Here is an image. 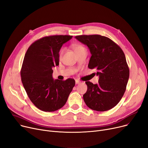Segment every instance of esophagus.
Returning a JSON list of instances; mask_svg holds the SVG:
<instances>
[{
    "mask_svg": "<svg viewBox=\"0 0 148 148\" xmlns=\"http://www.w3.org/2000/svg\"><path fill=\"white\" fill-rule=\"evenodd\" d=\"M81 83V82L80 81H79V80H75V84H80Z\"/></svg>",
    "mask_w": 148,
    "mask_h": 148,
    "instance_id": "esophagus-1",
    "label": "esophagus"
}]
</instances>
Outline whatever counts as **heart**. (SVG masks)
I'll list each match as a JSON object with an SVG mask.
<instances>
[{
	"label": "heart",
	"instance_id": "b5f03b06",
	"mask_svg": "<svg viewBox=\"0 0 148 148\" xmlns=\"http://www.w3.org/2000/svg\"><path fill=\"white\" fill-rule=\"evenodd\" d=\"M73 49L75 51V53H77L79 52L83 49H84V47L82 45H80V44H74L73 45ZM64 51H65V49L64 48H62L60 50V52H59V58H61L62 57V55H63V54L64 53Z\"/></svg>",
	"mask_w": 148,
	"mask_h": 148
}]
</instances>
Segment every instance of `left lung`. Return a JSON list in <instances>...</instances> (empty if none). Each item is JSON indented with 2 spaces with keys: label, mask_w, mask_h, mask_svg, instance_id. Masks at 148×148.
Wrapping results in <instances>:
<instances>
[{
  "label": "left lung",
  "mask_w": 148,
  "mask_h": 148,
  "mask_svg": "<svg viewBox=\"0 0 148 148\" xmlns=\"http://www.w3.org/2000/svg\"><path fill=\"white\" fill-rule=\"evenodd\" d=\"M75 38L86 45L90 57L88 68H95L98 83L86 82L88 86L83 99L92 110L104 112L120 101L125 92L130 70L125 54L110 38L99 35H79Z\"/></svg>",
  "instance_id": "left-lung-1"
}]
</instances>
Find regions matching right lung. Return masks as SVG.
<instances>
[{"label": "right lung", "mask_w": 148, "mask_h": 148, "mask_svg": "<svg viewBox=\"0 0 148 148\" xmlns=\"http://www.w3.org/2000/svg\"><path fill=\"white\" fill-rule=\"evenodd\" d=\"M73 36L51 35L35 41L28 48L20 74L29 99L39 109L54 112L63 107L75 86V80H54V66L59 65V51Z\"/></svg>", "instance_id": "1"}]
</instances>
